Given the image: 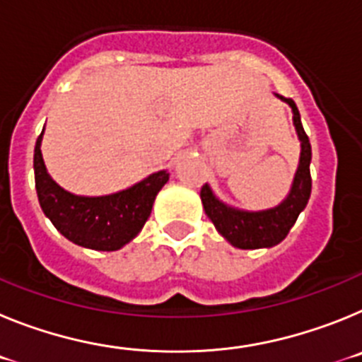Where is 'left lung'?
Instances as JSON below:
<instances>
[{
  "label": "left lung",
  "instance_id": "obj_1",
  "mask_svg": "<svg viewBox=\"0 0 362 362\" xmlns=\"http://www.w3.org/2000/svg\"><path fill=\"white\" fill-rule=\"evenodd\" d=\"M283 101L292 107L293 124H296L297 136L300 139V159L297 166L296 177H293L290 196L272 210L264 212H241L233 210L226 204L216 199L209 185L201 188V201L203 209L217 232L230 243V245L243 248V250H255V248H268L283 241L288 235L290 228L296 225L299 214L305 210L312 192V175H310V161H312V146L306 136L303 123H300L299 110H297L293 99L283 98Z\"/></svg>",
  "mask_w": 362,
  "mask_h": 362
}]
</instances>
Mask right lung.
I'll return each instance as SVG.
<instances>
[{"instance_id":"right-lung-1","label":"right lung","mask_w":362,"mask_h":362,"mask_svg":"<svg viewBox=\"0 0 362 362\" xmlns=\"http://www.w3.org/2000/svg\"><path fill=\"white\" fill-rule=\"evenodd\" d=\"M40 134L34 148L36 192L45 216L69 241L90 250L114 252L141 232L152 212L158 192L168 181L165 170L156 172L123 192L103 197L74 196L49 175L41 156Z\"/></svg>"}]
</instances>
